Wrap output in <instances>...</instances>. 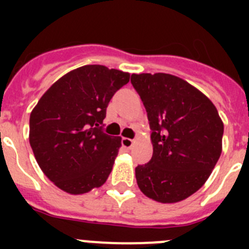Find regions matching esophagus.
<instances>
[{"label": "esophagus", "instance_id": "34e87169", "mask_svg": "<svg viewBox=\"0 0 249 249\" xmlns=\"http://www.w3.org/2000/svg\"><path fill=\"white\" fill-rule=\"evenodd\" d=\"M121 143H122V146L124 147V148H131L132 146H133V140H131V138H122V141H121Z\"/></svg>", "mask_w": 249, "mask_h": 249}]
</instances>
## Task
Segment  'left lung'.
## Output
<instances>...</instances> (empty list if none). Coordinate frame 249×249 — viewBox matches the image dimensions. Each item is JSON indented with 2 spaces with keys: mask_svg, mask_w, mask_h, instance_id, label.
<instances>
[{
  "mask_svg": "<svg viewBox=\"0 0 249 249\" xmlns=\"http://www.w3.org/2000/svg\"><path fill=\"white\" fill-rule=\"evenodd\" d=\"M147 111L153 155L136 167L140 190L160 203L186 199L201 188L222 152L223 122L210 98L179 77L132 74Z\"/></svg>",
  "mask_w": 249,
  "mask_h": 249,
  "instance_id": "left-lung-1",
  "label": "left lung"
}]
</instances>
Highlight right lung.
Here are the masks:
<instances>
[{
	"label": "right lung",
	"mask_w": 249,
	"mask_h": 249,
	"mask_svg": "<svg viewBox=\"0 0 249 249\" xmlns=\"http://www.w3.org/2000/svg\"><path fill=\"white\" fill-rule=\"evenodd\" d=\"M129 73L87 65L68 72L39 98L30 116V144L50 181L70 195L101 187L121 137L103 132L106 109Z\"/></svg>",
	"instance_id": "1"
}]
</instances>
